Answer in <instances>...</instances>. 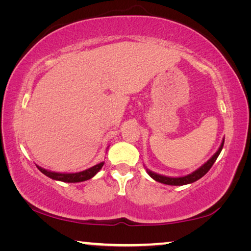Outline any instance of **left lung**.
I'll return each instance as SVG.
<instances>
[{
    "instance_id": "1",
    "label": "left lung",
    "mask_w": 251,
    "mask_h": 251,
    "mask_svg": "<svg viewBox=\"0 0 251 251\" xmlns=\"http://www.w3.org/2000/svg\"><path fill=\"white\" fill-rule=\"evenodd\" d=\"M224 143H225V139H223V142H222V144H220L218 151H216L215 154L211 156V158L209 160H207L206 163L202 165V166H201L198 169H196V171L193 172L192 174H188V175L182 176V177H168V176L159 175V174H156V173L151 172V171H150V169L146 168L147 174L154 180L158 181V182H161V184H165V185L182 186V185H187V184H192V182L196 181L198 179H201L202 176H205L206 174L208 173V171H209V169L211 168V166H212V165H214L216 159L218 158L220 151H222V150H223Z\"/></svg>"
}]
</instances>
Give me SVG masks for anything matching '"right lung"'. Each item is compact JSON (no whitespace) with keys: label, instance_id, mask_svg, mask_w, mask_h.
Masks as SVG:
<instances>
[{"label":"right lung","instance_id":"1","mask_svg":"<svg viewBox=\"0 0 251 251\" xmlns=\"http://www.w3.org/2000/svg\"><path fill=\"white\" fill-rule=\"evenodd\" d=\"M104 161H100L95 166H93L88 169H85L83 172H78V173H56V172H50L48 171V169H44L40 166H36L40 169L41 173H43L44 175H46L50 178H52L54 180H59V181H64V182H80V181H85L91 179V178L94 177L97 173H99L101 167H103Z\"/></svg>","mask_w":251,"mask_h":251}]
</instances>
